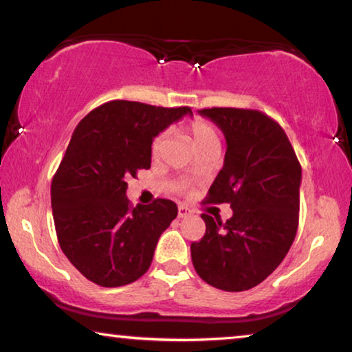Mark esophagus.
Wrapping results in <instances>:
<instances>
[{
  "mask_svg": "<svg viewBox=\"0 0 352 352\" xmlns=\"http://www.w3.org/2000/svg\"><path fill=\"white\" fill-rule=\"evenodd\" d=\"M192 214V210L188 206H180L178 207V219H186Z\"/></svg>",
  "mask_w": 352,
  "mask_h": 352,
  "instance_id": "obj_1",
  "label": "esophagus"
}]
</instances>
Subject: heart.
Returning <instances> with one entry per match:
<instances>
[{
    "mask_svg": "<svg viewBox=\"0 0 352 352\" xmlns=\"http://www.w3.org/2000/svg\"><path fill=\"white\" fill-rule=\"evenodd\" d=\"M186 135L190 137L192 146L196 148L197 151L201 148H204L210 143H219V133H217L215 127L210 124L209 121L202 120V118H195L185 126ZM162 148H164V133L157 135L155 140L151 142V156L160 157L162 153Z\"/></svg>",
    "mask_w": 352,
    "mask_h": 352,
    "instance_id": "b5f03b06",
    "label": "heart"
}]
</instances>
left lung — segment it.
<instances>
[{"label":"left lung","mask_w":352,"mask_h":352,"mask_svg":"<svg viewBox=\"0 0 352 352\" xmlns=\"http://www.w3.org/2000/svg\"><path fill=\"white\" fill-rule=\"evenodd\" d=\"M226 138L223 169L204 204L228 202L225 223L202 214L206 234L191 244L202 280L225 292L263 282L280 265L295 239L301 166L284 129L265 113L244 108H204Z\"/></svg>","instance_id":"1"}]
</instances>
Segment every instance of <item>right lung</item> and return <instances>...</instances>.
<instances>
[{
  "label": "right lung",
  "mask_w": 352,
  "mask_h": 352,
  "mask_svg": "<svg viewBox=\"0 0 352 352\" xmlns=\"http://www.w3.org/2000/svg\"><path fill=\"white\" fill-rule=\"evenodd\" d=\"M191 108L111 100L79 122L51 185L58 244L86 279L121 287L150 268L177 204L156 199L132 207L127 178L151 166V142Z\"/></svg>",
  "instance_id": "obj_1"
}]
</instances>
